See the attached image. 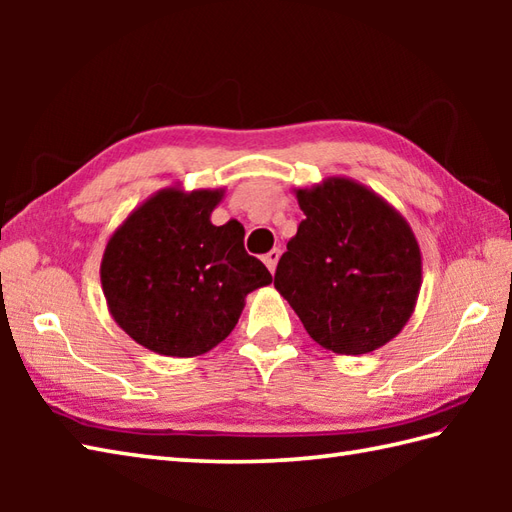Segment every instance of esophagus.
<instances>
[{"label": "esophagus", "mask_w": 512, "mask_h": 512, "mask_svg": "<svg viewBox=\"0 0 512 512\" xmlns=\"http://www.w3.org/2000/svg\"><path fill=\"white\" fill-rule=\"evenodd\" d=\"M279 250L277 248H273V250H268V253L264 255V264L268 266V270H270V273H275V270H277V262H279Z\"/></svg>", "instance_id": "obj_1"}]
</instances>
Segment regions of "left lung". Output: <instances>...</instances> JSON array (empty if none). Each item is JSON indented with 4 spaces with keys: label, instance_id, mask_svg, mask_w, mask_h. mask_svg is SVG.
I'll use <instances>...</instances> for the list:
<instances>
[{
    "label": "left lung",
    "instance_id": "obj_1",
    "mask_svg": "<svg viewBox=\"0 0 512 512\" xmlns=\"http://www.w3.org/2000/svg\"><path fill=\"white\" fill-rule=\"evenodd\" d=\"M295 195L306 220L277 264L279 295L334 354H369L396 339L422 286V253L409 222L345 176Z\"/></svg>",
    "mask_w": 512,
    "mask_h": 512
}]
</instances>
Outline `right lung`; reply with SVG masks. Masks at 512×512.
I'll use <instances>...</instances> for the list:
<instances>
[{
	"label": "right lung",
	"instance_id": "right-lung-1",
	"mask_svg": "<svg viewBox=\"0 0 512 512\" xmlns=\"http://www.w3.org/2000/svg\"><path fill=\"white\" fill-rule=\"evenodd\" d=\"M224 189L171 184L129 213L107 239L101 286L112 319L162 356L191 358L222 343L268 268L244 250V226L211 222Z\"/></svg>",
	"mask_w": 512,
	"mask_h": 512
}]
</instances>
